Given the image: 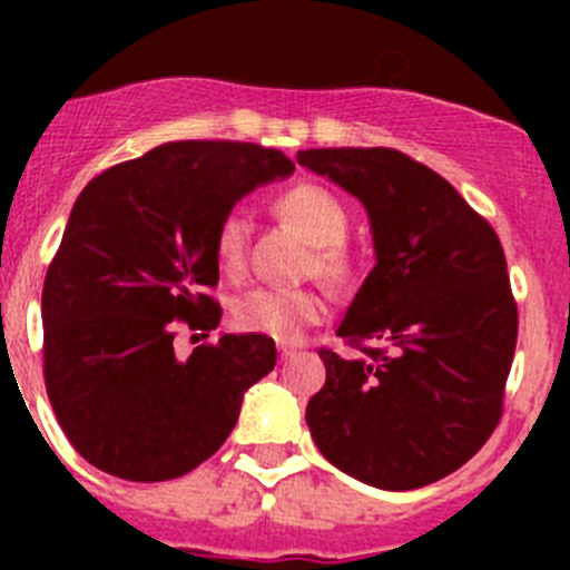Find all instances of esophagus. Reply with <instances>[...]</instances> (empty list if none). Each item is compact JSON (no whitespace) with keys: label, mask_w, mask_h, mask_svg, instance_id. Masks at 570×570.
I'll list each match as a JSON object with an SVG mask.
<instances>
[{"label":"esophagus","mask_w":570,"mask_h":570,"mask_svg":"<svg viewBox=\"0 0 570 570\" xmlns=\"http://www.w3.org/2000/svg\"><path fill=\"white\" fill-rule=\"evenodd\" d=\"M297 353H301V347H297V344H278V355H281V361L295 358Z\"/></svg>","instance_id":"obj_1"}]
</instances>
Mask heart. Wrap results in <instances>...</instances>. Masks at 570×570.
<instances>
[{
	"label": "heart",
	"instance_id": "obj_1",
	"mask_svg": "<svg viewBox=\"0 0 570 570\" xmlns=\"http://www.w3.org/2000/svg\"><path fill=\"white\" fill-rule=\"evenodd\" d=\"M278 212L314 245L306 264L308 275H317L331 286H347L353 262L344 250L350 217L342 200L320 184H295L278 198ZM250 217L245 209H228L215 232V258L220 269L239 278L248 264ZM327 314V303L317 289H278L258 286L234 303V322L243 331L264 333L275 342H295L306 327L317 325Z\"/></svg>",
	"mask_w": 570,
	"mask_h": 570
}]
</instances>
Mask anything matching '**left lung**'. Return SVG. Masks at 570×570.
<instances>
[{
	"label": "left lung",
	"mask_w": 570,
	"mask_h": 570,
	"mask_svg": "<svg viewBox=\"0 0 570 570\" xmlns=\"http://www.w3.org/2000/svg\"><path fill=\"white\" fill-rule=\"evenodd\" d=\"M297 163L366 206L377 258L336 331L361 355L320 350L314 444L366 485H430L502 419L519 336L502 243L444 176L394 148H308Z\"/></svg>",
	"instance_id": "1"
}]
</instances>
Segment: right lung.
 <instances>
[{"label": "right lung", "instance_id": "obj_1", "mask_svg": "<svg viewBox=\"0 0 570 570\" xmlns=\"http://www.w3.org/2000/svg\"><path fill=\"white\" fill-rule=\"evenodd\" d=\"M275 148L178 140L96 176L46 269L43 381L73 450L107 474L159 482L215 455L243 394L275 366L264 333H223L176 358L178 327L215 331V232L243 195L289 176Z\"/></svg>", "mask_w": 570, "mask_h": 570}]
</instances>
